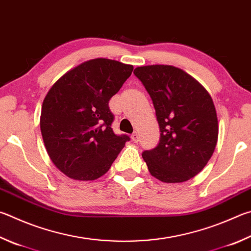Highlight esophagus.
Here are the masks:
<instances>
[{
    "label": "esophagus",
    "instance_id": "1",
    "mask_svg": "<svg viewBox=\"0 0 251 251\" xmlns=\"http://www.w3.org/2000/svg\"><path fill=\"white\" fill-rule=\"evenodd\" d=\"M139 139V134L137 133V131H135V133L131 134V140L134 141V143H137Z\"/></svg>",
    "mask_w": 251,
    "mask_h": 251
}]
</instances>
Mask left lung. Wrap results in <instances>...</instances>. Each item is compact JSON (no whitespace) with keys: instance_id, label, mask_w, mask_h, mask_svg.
I'll use <instances>...</instances> for the list:
<instances>
[{"instance_id":"obj_1","label":"left lung","mask_w":251,"mask_h":251,"mask_svg":"<svg viewBox=\"0 0 251 251\" xmlns=\"http://www.w3.org/2000/svg\"><path fill=\"white\" fill-rule=\"evenodd\" d=\"M160 128L156 148L143 152L150 175L180 183L201 172L215 150L218 121L211 95L193 76L168 65L137 67Z\"/></svg>"}]
</instances>
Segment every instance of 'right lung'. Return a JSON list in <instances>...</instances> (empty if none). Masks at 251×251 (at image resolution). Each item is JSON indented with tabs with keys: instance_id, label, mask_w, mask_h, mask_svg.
<instances>
[{
	"instance_id": "right-lung-1",
	"label": "right lung",
	"mask_w": 251,
	"mask_h": 251,
	"mask_svg": "<svg viewBox=\"0 0 251 251\" xmlns=\"http://www.w3.org/2000/svg\"><path fill=\"white\" fill-rule=\"evenodd\" d=\"M133 69L111 59H91L66 72L45 97L40 114L45 147L70 179L93 181L105 175L129 140L114 134L108 102Z\"/></svg>"
}]
</instances>
